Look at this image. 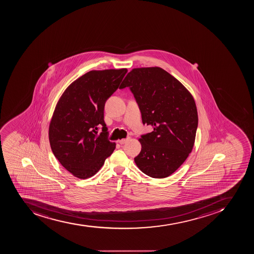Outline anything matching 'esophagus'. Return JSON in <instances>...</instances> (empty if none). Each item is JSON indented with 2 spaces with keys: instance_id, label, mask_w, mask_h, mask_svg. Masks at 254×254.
<instances>
[{
  "instance_id": "obj_1",
  "label": "esophagus",
  "mask_w": 254,
  "mask_h": 254,
  "mask_svg": "<svg viewBox=\"0 0 254 254\" xmlns=\"http://www.w3.org/2000/svg\"><path fill=\"white\" fill-rule=\"evenodd\" d=\"M130 137H127V139H119V144H125V143H127V142L128 141V140H129V139H130Z\"/></svg>"
}]
</instances>
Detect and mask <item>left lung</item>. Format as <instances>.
Wrapping results in <instances>:
<instances>
[{"instance_id": "8db88e82", "label": "left lung", "mask_w": 254, "mask_h": 254, "mask_svg": "<svg viewBox=\"0 0 254 254\" xmlns=\"http://www.w3.org/2000/svg\"><path fill=\"white\" fill-rule=\"evenodd\" d=\"M130 88L152 132L139 139L141 151L134 158L152 178L168 177L192 150L198 126L195 101L180 81L160 67L135 68L119 88Z\"/></svg>"}]
</instances>
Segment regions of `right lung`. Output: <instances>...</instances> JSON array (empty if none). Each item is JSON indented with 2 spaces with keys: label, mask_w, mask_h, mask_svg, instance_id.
<instances>
[{
  "label": "right lung",
  "mask_w": 254,
  "mask_h": 254,
  "mask_svg": "<svg viewBox=\"0 0 254 254\" xmlns=\"http://www.w3.org/2000/svg\"><path fill=\"white\" fill-rule=\"evenodd\" d=\"M127 70H91L65 90L49 129L53 153L63 167L85 180L98 172L115 149L104 121L107 99L118 89ZM103 132L98 134L99 126Z\"/></svg>",
  "instance_id": "add662e5"
}]
</instances>
